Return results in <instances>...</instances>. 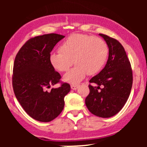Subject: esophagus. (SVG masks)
Masks as SVG:
<instances>
[{
  "instance_id": "esophagus-1",
  "label": "esophagus",
  "mask_w": 147,
  "mask_h": 147,
  "mask_svg": "<svg viewBox=\"0 0 147 147\" xmlns=\"http://www.w3.org/2000/svg\"><path fill=\"white\" fill-rule=\"evenodd\" d=\"M78 85H71V88L72 90H77V89L78 88Z\"/></svg>"
}]
</instances>
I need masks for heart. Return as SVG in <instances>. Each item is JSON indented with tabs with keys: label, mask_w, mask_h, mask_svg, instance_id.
Instances as JSON below:
<instances>
[{
	"label": "heart",
	"mask_w": 147,
	"mask_h": 147,
	"mask_svg": "<svg viewBox=\"0 0 147 147\" xmlns=\"http://www.w3.org/2000/svg\"><path fill=\"white\" fill-rule=\"evenodd\" d=\"M109 56V47L102 38L82 34H74L61 45L59 52H52L49 56L55 70L63 72L74 62L76 66L63 75L68 83L82 82L88 74L98 73L105 65Z\"/></svg>",
	"instance_id": "1"
}]
</instances>
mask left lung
Listing matches in <instances>:
<instances>
[{
    "label": "left lung",
    "instance_id": "1",
    "mask_svg": "<svg viewBox=\"0 0 147 147\" xmlns=\"http://www.w3.org/2000/svg\"><path fill=\"white\" fill-rule=\"evenodd\" d=\"M99 36L109 47V59L102 71L89 81L97 86L89 84L90 93L85 103L91 113L107 118L119 113L126 104L132 88L133 72L122 44L107 35Z\"/></svg>",
    "mask_w": 147,
    "mask_h": 147
}]
</instances>
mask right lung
<instances>
[{
    "instance_id": "add662e5",
    "label": "right lung",
    "mask_w": 147,
    "mask_h": 147,
    "mask_svg": "<svg viewBox=\"0 0 147 147\" xmlns=\"http://www.w3.org/2000/svg\"><path fill=\"white\" fill-rule=\"evenodd\" d=\"M64 37L53 33L30 38L15 58L12 76L15 96L25 112L39 122H50L61 113L64 97L70 90L67 83L47 90L61 77L50 64L49 56Z\"/></svg>"
}]
</instances>
